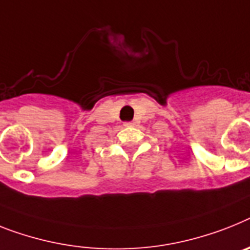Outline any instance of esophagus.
<instances>
[{
    "label": "esophagus",
    "instance_id": "obj_1",
    "mask_svg": "<svg viewBox=\"0 0 250 250\" xmlns=\"http://www.w3.org/2000/svg\"><path fill=\"white\" fill-rule=\"evenodd\" d=\"M125 125H127V127H128V125H133V123H132V122H125Z\"/></svg>",
    "mask_w": 250,
    "mask_h": 250
}]
</instances>
